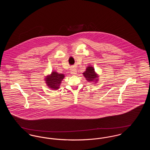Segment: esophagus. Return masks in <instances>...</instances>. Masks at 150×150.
Listing matches in <instances>:
<instances>
[{"label":"esophagus","mask_w":150,"mask_h":150,"mask_svg":"<svg viewBox=\"0 0 150 150\" xmlns=\"http://www.w3.org/2000/svg\"><path fill=\"white\" fill-rule=\"evenodd\" d=\"M71 74L72 75H76L77 74L76 70L75 68H73L72 69H71Z\"/></svg>","instance_id":"1"}]
</instances>
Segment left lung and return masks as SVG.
Listing matches in <instances>:
<instances>
[{
    "label": "left lung",
    "instance_id": "left-lung-1",
    "mask_svg": "<svg viewBox=\"0 0 150 150\" xmlns=\"http://www.w3.org/2000/svg\"><path fill=\"white\" fill-rule=\"evenodd\" d=\"M83 75L88 82L96 83L99 80V75L95 71L94 67L91 65H88L86 67V71L83 73Z\"/></svg>",
    "mask_w": 150,
    "mask_h": 150
}]
</instances>
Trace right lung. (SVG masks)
<instances>
[{"mask_svg":"<svg viewBox=\"0 0 150 150\" xmlns=\"http://www.w3.org/2000/svg\"><path fill=\"white\" fill-rule=\"evenodd\" d=\"M64 78V74H59L56 71H53L50 74L45 76L44 80L48 88L52 90H57L59 88L62 81Z\"/></svg>","mask_w":150,"mask_h":150,"instance_id":"right-lung-1","label":"right lung"}]
</instances>
